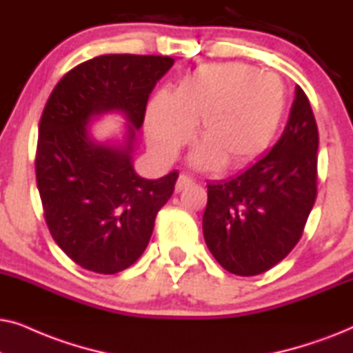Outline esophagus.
<instances>
[{
    "mask_svg": "<svg viewBox=\"0 0 353 353\" xmlns=\"http://www.w3.org/2000/svg\"><path fill=\"white\" fill-rule=\"evenodd\" d=\"M191 185H194V178L190 176V175H185V173H183V175L178 176V180H176V191L186 190V188L191 186Z\"/></svg>",
    "mask_w": 353,
    "mask_h": 353,
    "instance_id": "esophagus-1",
    "label": "esophagus"
}]
</instances>
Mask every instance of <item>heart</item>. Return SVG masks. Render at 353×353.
Here are the masks:
<instances>
[{
  "label": "heart",
  "mask_w": 353,
  "mask_h": 353,
  "mask_svg": "<svg viewBox=\"0 0 353 353\" xmlns=\"http://www.w3.org/2000/svg\"><path fill=\"white\" fill-rule=\"evenodd\" d=\"M288 109L283 80L243 62L202 65L175 86L157 93L146 109L149 148L172 159L197 127L196 165L233 170L248 165L273 143Z\"/></svg>",
  "instance_id": "heart-1"
}]
</instances>
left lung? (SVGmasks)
<instances>
[{
  "instance_id": "obj_1",
  "label": "left lung",
  "mask_w": 353,
  "mask_h": 353,
  "mask_svg": "<svg viewBox=\"0 0 353 353\" xmlns=\"http://www.w3.org/2000/svg\"><path fill=\"white\" fill-rule=\"evenodd\" d=\"M318 128L301 86L272 151L230 180L207 185L202 231L209 250L239 276L267 272L301 239L316 197Z\"/></svg>"
}]
</instances>
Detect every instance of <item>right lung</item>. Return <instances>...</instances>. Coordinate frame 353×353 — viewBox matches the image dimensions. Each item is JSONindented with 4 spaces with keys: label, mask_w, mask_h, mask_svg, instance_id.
<instances>
[{
    "label": "right lung",
    "mask_w": 353,
    "mask_h": 353,
    "mask_svg": "<svg viewBox=\"0 0 353 353\" xmlns=\"http://www.w3.org/2000/svg\"><path fill=\"white\" fill-rule=\"evenodd\" d=\"M175 59L104 54L62 77L40 120L35 159L48 228L81 268L114 274L141 257L154 220L175 190L178 172L146 180L134 172L133 151L149 94ZM122 113V142H98L92 119Z\"/></svg>",
    "instance_id": "obj_1"
}]
</instances>
